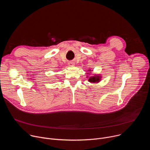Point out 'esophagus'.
Masks as SVG:
<instances>
[{"label":"esophagus","mask_w":150,"mask_h":150,"mask_svg":"<svg viewBox=\"0 0 150 150\" xmlns=\"http://www.w3.org/2000/svg\"><path fill=\"white\" fill-rule=\"evenodd\" d=\"M74 63L73 62H69V65H70V66H72V65H74Z\"/></svg>","instance_id":"esophagus-1"}]
</instances>
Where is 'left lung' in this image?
<instances>
[{"label": "left lung", "instance_id": "left-lung-1", "mask_svg": "<svg viewBox=\"0 0 150 150\" xmlns=\"http://www.w3.org/2000/svg\"><path fill=\"white\" fill-rule=\"evenodd\" d=\"M100 76H98V75H96V76H91L88 79V81L90 82H93V83H96V82H98L100 80Z\"/></svg>", "mask_w": 150, "mask_h": 150}]
</instances>
